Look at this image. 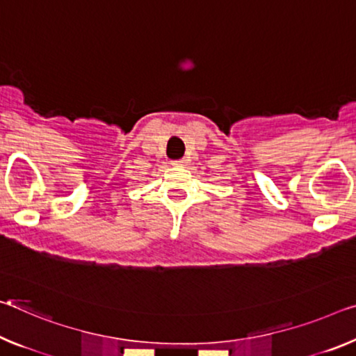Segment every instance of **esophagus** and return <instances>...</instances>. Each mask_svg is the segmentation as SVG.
I'll list each match as a JSON object with an SVG mask.
<instances>
[{"label": "esophagus", "mask_w": 356, "mask_h": 356, "mask_svg": "<svg viewBox=\"0 0 356 356\" xmlns=\"http://www.w3.org/2000/svg\"><path fill=\"white\" fill-rule=\"evenodd\" d=\"M172 165H174V166H187V160H179V161H174Z\"/></svg>", "instance_id": "obj_1"}]
</instances>
